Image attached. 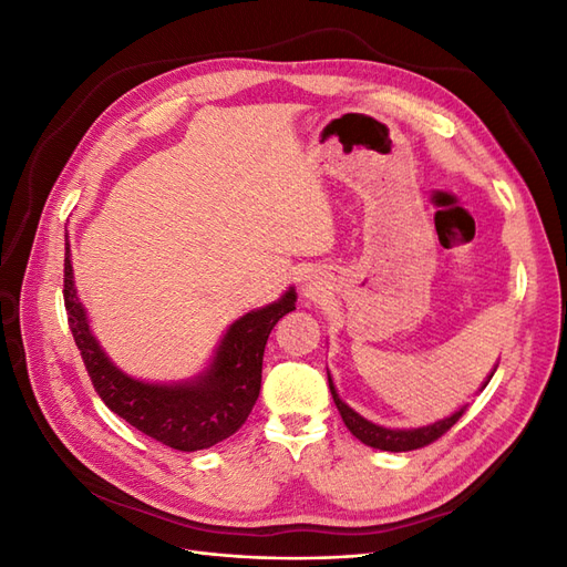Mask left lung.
I'll return each instance as SVG.
<instances>
[{"instance_id": "left-lung-1", "label": "left lung", "mask_w": 567, "mask_h": 567, "mask_svg": "<svg viewBox=\"0 0 567 567\" xmlns=\"http://www.w3.org/2000/svg\"><path fill=\"white\" fill-rule=\"evenodd\" d=\"M496 371V369H494ZM494 375V373H492ZM489 375V379H492ZM489 383V381H487ZM329 388H331V394H333V402L340 411L342 416V423L348 425V431L357 437L362 440L364 444H369V447L373 450H383V452H411V450H421V447H427V444H433L435 440H440L444 433L450 431V427L466 414V406L458 409L456 414H452L450 419L444 421H437L433 425H425V427H414V431H390V427H381L375 425L367 419H362L357 414V411H352L346 402H342L338 398V392L331 383V375H329ZM485 388V385H483Z\"/></svg>"}]
</instances>
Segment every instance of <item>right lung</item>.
Returning <instances> with one entry per match:
<instances>
[{
    "instance_id": "obj_1",
    "label": "right lung",
    "mask_w": 567,
    "mask_h": 567,
    "mask_svg": "<svg viewBox=\"0 0 567 567\" xmlns=\"http://www.w3.org/2000/svg\"><path fill=\"white\" fill-rule=\"evenodd\" d=\"M63 300L75 346L104 404L136 431L179 452L208 450L231 437L252 411L262 383V354L277 321L296 310V290L229 326L210 371L196 383L148 385L117 371L90 333L75 298L73 267L65 244Z\"/></svg>"
}]
</instances>
